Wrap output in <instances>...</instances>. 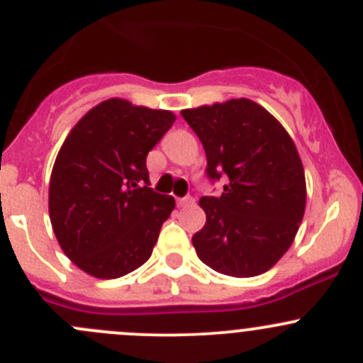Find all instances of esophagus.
<instances>
[{"mask_svg":"<svg viewBox=\"0 0 363 363\" xmlns=\"http://www.w3.org/2000/svg\"><path fill=\"white\" fill-rule=\"evenodd\" d=\"M179 207H191V205H195V199L193 196H182V199L177 200Z\"/></svg>","mask_w":363,"mask_h":363,"instance_id":"esophagus-1","label":"esophagus"}]
</instances>
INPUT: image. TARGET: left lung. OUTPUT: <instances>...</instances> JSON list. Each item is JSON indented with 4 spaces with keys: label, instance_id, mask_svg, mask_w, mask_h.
<instances>
[{
    "label": "left lung",
    "instance_id": "obj_1",
    "mask_svg": "<svg viewBox=\"0 0 363 363\" xmlns=\"http://www.w3.org/2000/svg\"><path fill=\"white\" fill-rule=\"evenodd\" d=\"M207 156L221 196H202L207 221L193 235L196 255L225 276L267 272L290 250L306 211V175L279 121L247 98L182 111Z\"/></svg>",
    "mask_w": 363,
    "mask_h": 363
}]
</instances>
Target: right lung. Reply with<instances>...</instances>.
Wrapping results in <instances>:
<instances>
[{
  "label": "right lung",
  "instance_id": "1",
  "mask_svg": "<svg viewBox=\"0 0 363 363\" xmlns=\"http://www.w3.org/2000/svg\"><path fill=\"white\" fill-rule=\"evenodd\" d=\"M168 111L112 98L91 108L57 152L49 214L65 255L86 274L116 279L144 265L174 196L149 188V151L174 124Z\"/></svg>",
  "mask_w": 363,
  "mask_h": 363
}]
</instances>
